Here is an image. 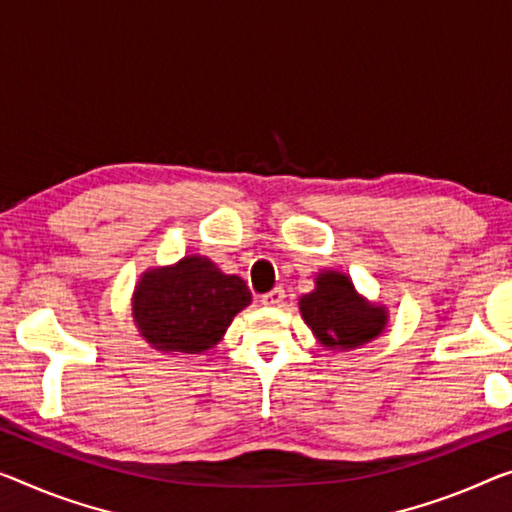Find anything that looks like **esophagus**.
<instances>
[{"label":"esophagus","instance_id":"1","mask_svg":"<svg viewBox=\"0 0 512 512\" xmlns=\"http://www.w3.org/2000/svg\"><path fill=\"white\" fill-rule=\"evenodd\" d=\"M283 300H286V290L279 286V288H272L270 293H265L261 297V304H265V306H281Z\"/></svg>","mask_w":512,"mask_h":512}]
</instances>
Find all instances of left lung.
Returning a JSON list of instances; mask_svg holds the SVG:
<instances>
[{"label":"left lung","mask_w":512,"mask_h":512,"mask_svg":"<svg viewBox=\"0 0 512 512\" xmlns=\"http://www.w3.org/2000/svg\"><path fill=\"white\" fill-rule=\"evenodd\" d=\"M300 313L313 336L327 350H355L380 336L387 327V309L361 297L350 277L325 270L316 288L302 295Z\"/></svg>","instance_id":"1"}]
</instances>
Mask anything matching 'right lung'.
<instances>
[{"label": "right lung", "instance_id": "add662e5", "mask_svg": "<svg viewBox=\"0 0 512 512\" xmlns=\"http://www.w3.org/2000/svg\"><path fill=\"white\" fill-rule=\"evenodd\" d=\"M249 302L251 293L240 277L224 274L206 256H185L176 265L141 274L132 318L151 348L201 355L222 341L235 313Z\"/></svg>", "mask_w": 512, "mask_h": 512}]
</instances>
